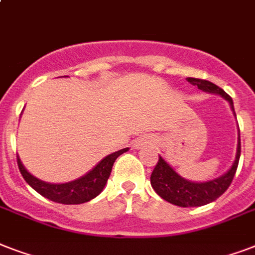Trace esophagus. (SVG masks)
<instances>
[{
	"label": "esophagus",
	"mask_w": 255,
	"mask_h": 255,
	"mask_svg": "<svg viewBox=\"0 0 255 255\" xmlns=\"http://www.w3.org/2000/svg\"><path fill=\"white\" fill-rule=\"evenodd\" d=\"M145 143H147V140H140V141H137V143L135 144V147L139 148V147H141V145H144Z\"/></svg>",
	"instance_id": "34e87169"
}]
</instances>
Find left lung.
<instances>
[{
	"mask_svg": "<svg viewBox=\"0 0 255 255\" xmlns=\"http://www.w3.org/2000/svg\"><path fill=\"white\" fill-rule=\"evenodd\" d=\"M186 81L192 85L197 86L202 91L218 94L222 98H225L234 111L233 100L222 88H220L212 82L205 81V79L188 78ZM240 156H241V139L238 137L237 156H236V160H234L232 168L224 176L208 182L188 181L185 178H182L181 176H178L173 170V168L170 167L169 164H167V161L161 156H159V161H157L155 169L151 174V185L160 197L170 202V204H173V205L181 206V208L206 205V204L217 200L229 188L232 181H233L236 170H237Z\"/></svg>",
	"mask_w": 255,
	"mask_h": 255,
	"instance_id": "8db88e82",
	"label": "left lung"
}]
</instances>
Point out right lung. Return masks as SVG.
I'll use <instances>...</instances> for the list:
<instances>
[{"label":"right lung","mask_w":255,"mask_h":255,"mask_svg":"<svg viewBox=\"0 0 255 255\" xmlns=\"http://www.w3.org/2000/svg\"><path fill=\"white\" fill-rule=\"evenodd\" d=\"M127 151L128 148H124V149H120V151L106 156L94 169L90 170L83 177L78 178L75 181L66 182V184H49V182L41 181L25 169L19 157H17V163L25 181L34 190H37L41 196L49 198L54 202L66 204V205H75V204H83V202L90 201L103 190L104 185L111 174L112 165L115 163V160Z\"/></svg>","instance_id":"add662e5"}]
</instances>
